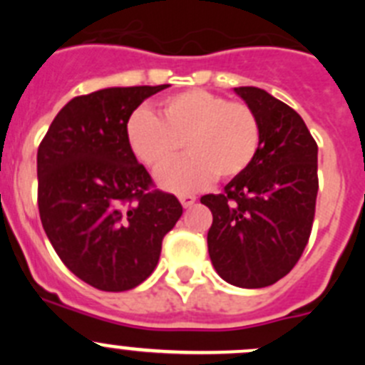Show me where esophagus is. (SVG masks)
I'll return each mask as SVG.
<instances>
[{"label":"esophagus","mask_w":365,"mask_h":365,"mask_svg":"<svg viewBox=\"0 0 365 365\" xmlns=\"http://www.w3.org/2000/svg\"><path fill=\"white\" fill-rule=\"evenodd\" d=\"M179 201H180V205L185 206V208H190V206L195 202V195H190V193H182V195H179Z\"/></svg>","instance_id":"34e87169"}]
</instances>
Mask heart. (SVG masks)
Here are the masks:
<instances>
[{
	"instance_id": "b5f03b06",
	"label": "heart",
	"mask_w": 365,
	"mask_h": 365,
	"mask_svg": "<svg viewBox=\"0 0 365 365\" xmlns=\"http://www.w3.org/2000/svg\"><path fill=\"white\" fill-rule=\"evenodd\" d=\"M131 150L151 170L178 156L185 160L159 172L157 180L175 193L195 192L214 179H234L247 172L261 140L256 113L243 102H228L202 89H188L159 102L157 117L137 109L125 125Z\"/></svg>"
}]
</instances>
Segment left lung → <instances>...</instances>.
Returning <instances> with one entry per match:
<instances>
[{
    "label": "left lung",
    "mask_w": 365,
    "mask_h": 365,
    "mask_svg": "<svg viewBox=\"0 0 365 365\" xmlns=\"http://www.w3.org/2000/svg\"><path fill=\"white\" fill-rule=\"evenodd\" d=\"M256 113L261 140L247 172L212 210L208 254L215 272L241 289L269 287L291 272L311 235L318 193V146L298 113L259 87H234Z\"/></svg>",
    "instance_id": "left-lung-1"
}]
</instances>
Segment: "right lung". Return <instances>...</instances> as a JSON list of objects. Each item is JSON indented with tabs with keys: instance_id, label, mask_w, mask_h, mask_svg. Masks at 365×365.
I'll return each mask as SVG.
<instances>
[{
	"instance_id": "obj_1",
	"label": "right lung",
	"mask_w": 365,
	"mask_h": 365,
	"mask_svg": "<svg viewBox=\"0 0 365 365\" xmlns=\"http://www.w3.org/2000/svg\"><path fill=\"white\" fill-rule=\"evenodd\" d=\"M168 86L108 87L67 102L38 148V208L63 265L108 292L135 289L155 270L182 215L175 195L151 192L125 125Z\"/></svg>"
}]
</instances>
